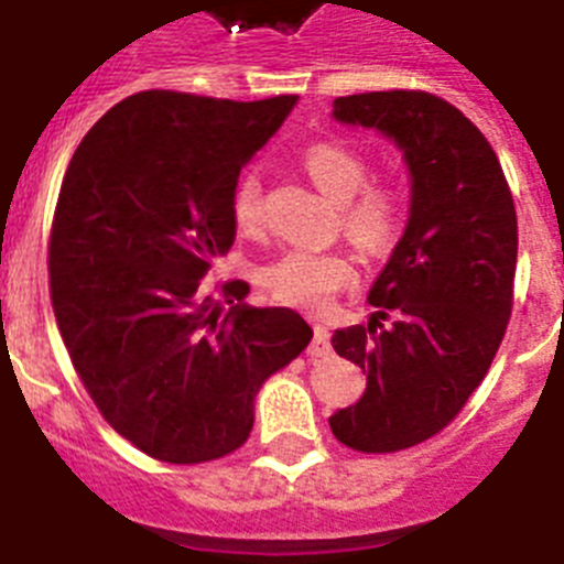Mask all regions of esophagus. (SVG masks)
I'll list each match as a JSON object with an SVG mask.
<instances>
[{
	"mask_svg": "<svg viewBox=\"0 0 564 564\" xmlns=\"http://www.w3.org/2000/svg\"><path fill=\"white\" fill-rule=\"evenodd\" d=\"M330 352V330L325 327V322H313V341H311V356H327Z\"/></svg>",
	"mask_w": 564,
	"mask_h": 564,
	"instance_id": "1",
	"label": "esophagus"
}]
</instances>
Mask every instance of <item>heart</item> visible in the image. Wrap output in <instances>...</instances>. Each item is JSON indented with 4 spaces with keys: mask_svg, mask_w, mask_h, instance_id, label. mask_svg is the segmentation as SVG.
<instances>
[{
    "mask_svg": "<svg viewBox=\"0 0 564 564\" xmlns=\"http://www.w3.org/2000/svg\"><path fill=\"white\" fill-rule=\"evenodd\" d=\"M302 166L322 192L341 206V228L350 242L370 253H381L401 237L406 203L395 183L367 181V163L356 149L336 141H318L305 149ZM231 220L242 234H257L265 223L262 186L253 174L239 177L231 192ZM356 279L350 259L341 253L288 251L262 268L259 282L285 305L318 307Z\"/></svg>",
    "mask_w": 564,
    "mask_h": 564,
    "instance_id": "1",
    "label": "heart"
}]
</instances>
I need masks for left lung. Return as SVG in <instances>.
I'll return each instance as SVG.
<instances>
[{
	"label": "left lung",
	"instance_id": "left-lung-1",
	"mask_svg": "<svg viewBox=\"0 0 564 564\" xmlns=\"http://www.w3.org/2000/svg\"><path fill=\"white\" fill-rule=\"evenodd\" d=\"M333 118L378 129L410 169V220L370 288V325L333 333L367 390L330 415L344 446L410 449L455 421L480 387L514 305L517 212L495 149L449 101L421 89L333 101Z\"/></svg>",
	"mask_w": 564,
	"mask_h": 564
}]
</instances>
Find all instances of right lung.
Here are the masks:
<instances>
[{"label": "right lung", "mask_w": 564, "mask_h": 564, "mask_svg": "<svg viewBox=\"0 0 564 564\" xmlns=\"http://www.w3.org/2000/svg\"><path fill=\"white\" fill-rule=\"evenodd\" d=\"M296 96L265 101L149 89L84 134L50 231V296L78 378L101 415L149 457L217 460L248 441L253 398L311 344L291 307L226 304L200 279L234 246L239 169Z\"/></svg>", "instance_id": "right-lung-1"}]
</instances>
